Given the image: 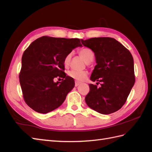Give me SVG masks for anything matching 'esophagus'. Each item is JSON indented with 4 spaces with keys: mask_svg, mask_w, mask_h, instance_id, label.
Segmentation results:
<instances>
[{
    "mask_svg": "<svg viewBox=\"0 0 152 152\" xmlns=\"http://www.w3.org/2000/svg\"><path fill=\"white\" fill-rule=\"evenodd\" d=\"M80 84V82H78V81H75V86H78Z\"/></svg>",
    "mask_w": 152,
    "mask_h": 152,
    "instance_id": "1",
    "label": "esophagus"
}]
</instances>
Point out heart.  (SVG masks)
Listing matches in <instances>:
<instances>
[{
	"mask_svg": "<svg viewBox=\"0 0 152 152\" xmlns=\"http://www.w3.org/2000/svg\"><path fill=\"white\" fill-rule=\"evenodd\" d=\"M79 54L81 56L86 63H88V61L93 60L94 53L90 48H81L79 50ZM71 56H72V54H68L66 56V58L64 59L65 65H67L69 64L71 59ZM67 74L71 78L75 79L76 81H79H79L81 82V81H83V80H85L86 78V76H87V72H84V71H82V72H78V71L71 70L67 73Z\"/></svg>",
	"mask_w": 152,
	"mask_h": 152,
	"instance_id": "1",
	"label": "heart"
}]
</instances>
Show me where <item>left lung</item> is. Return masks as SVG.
I'll return each instance as SVG.
<instances>
[{
	"label": "left lung",
	"instance_id": "obj_1",
	"mask_svg": "<svg viewBox=\"0 0 152 152\" xmlns=\"http://www.w3.org/2000/svg\"><path fill=\"white\" fill-rule=\"evenodd\" d=\"M83 46L94 52L96 65L91 80L101 83L100 87L90 84L85 97L88 106L107 115L115 112L125 103L134 85L132 56L121 43L110 37L81 39Z\"/></svg>",
	"mask_w": 152,
	"mask_h": 152
}]
</instances>
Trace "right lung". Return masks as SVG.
<instances>
[{"instance_id":"obj_1","label":"right lung","mask_w":152,"mask_h":152,"mask_svg":"<svg viewBox=\"0 0 152 152\" xmlns=\"http://www.w3.org/2000/svg\"><path fill=\"white\" fill-rule=\"evenodd\" d=\"M78 46L79 39L44 36L36 39L24 51L19 75L24 100L34 111L46 113L60 107L75 86L66 75L64 59ZM56 77L61 82H54Z\"/></svg>"}]
</instances>
